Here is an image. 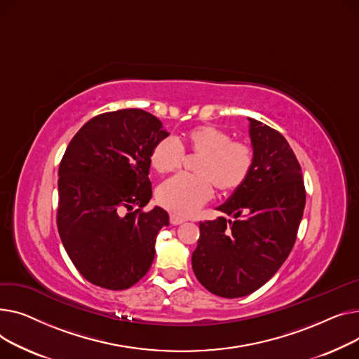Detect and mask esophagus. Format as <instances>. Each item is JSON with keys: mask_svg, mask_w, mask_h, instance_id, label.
<instances>
[{"mask_svg": "<svg viewBox=\"0 0 359 359\" xmlns=\"http://www.w3.org/2000/svg\"><path fill=\"white\" fill-rule=\"evenodd\" d=\"M170 222H171V224H174V226H178V224H182V223L185 222V219H182V217L177 216V215H171V219H170Z\"/></svg>", "mask_w": 359, "mask_h": 359, "instance_id": "obj_1", "label": "esophagus"}]
</instances>
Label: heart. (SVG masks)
<instances>
[{
	"label": "heart",
	"mask_w": 359,
	"mask_h": 359,
	"mask_svg": "<svg viewBox=\"0 0 359 359\" xmlns=\"http://www.w3.org/2000/svg\"><path fill=\"white\" fill-rule=\"evenodd\" d=\"M184 151L196 155V175H175L163 181L156 191L162 207L177 216H193L213 197V186L222 193H235L248 180L254 166V151L215 126H198L182 139L165 137L151 154V165L159 174L171 172L181 165Z\"/></svg>",
	"instance_id": "b5f03b06"
}]
</instances>
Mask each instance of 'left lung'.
<instances>
[{"instance_id":"left-lung-1","label":"left lung","mask_w":359,"mask_h":359,"mask_svg":"<svg viewBox=\"0 0 359 359\" xmlns=\"http://www.w3.org/2000/svg\"><path fill=\"white\" fill-rule=\"evenodd\" d=\"M254 166L246 182L217 207L233 217L200 222L193 252L197 280L216 296L245 297L284 264L306 205L300 163L285 137L250 118Z\"/></svg>"}]
</instances>
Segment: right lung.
Masks as SVG:
<instances>
[{
    "mask_svg": "<svg viewBox=\"0 0 359 359\" xmlns=\"http://www.w3.org/2000/svg\"><path fill=\"white\" fill-rule=\"evenodd\" d=\"M168 135L140 109L87 121L59 165L57 231L81 276L107 290H126L149 271L159 230L170 224L152 198L151 154Z\"/></svg>",
    "mask_w": 359,
    "mask_h": 359,
    "instance_id": "1",
    "label": "right lung"
}]
</instances>
